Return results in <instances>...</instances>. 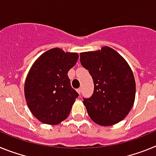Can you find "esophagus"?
<instances>
[{"label": "esophagus", "mask_w": 156, "mask_h": 156, "mask_svg": "<svg viewBox=\"0 0 156 156\" xmlns=\"http://www.w3.org/2000/svg\"><path fill=\"white\" fill-rule=\"evenodd\" d=\"M77 92H78V93H79V94L80 95V94H81V92H82V88L81 87H80V88H78V89H77Z\"/></svg>", "instance_id": "1"}]
</instances>
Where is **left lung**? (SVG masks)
I'll return each instance as SVG.
<instances>
[{"mask_svg":"<svg viewBox=\"0 0 156 156\" xmlns=\"http://www.w3.org/2000/svg\"><path fill=\"white\" fill-rule=\"evenodd\" d=\"M80 63L94 81V94L83 99L87 113L97 124H116L131 110L136 83L127 62L114 49L105 46L95 51L80 54Z\"/></svg>","mask_w":156,"mask_h":156,"instance_id":"obj_1","label":"left lung"}]
</instances>
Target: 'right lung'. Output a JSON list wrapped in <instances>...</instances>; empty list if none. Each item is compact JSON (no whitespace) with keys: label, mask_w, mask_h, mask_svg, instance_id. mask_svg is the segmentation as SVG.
Returning a JSON list of instances; mask_svg holds the SVG:
<instances>
[{"label":"right lung","mask_w":156,"mask_h":156,"mask_svg":"<svg viewBox=\"0 0 156 156\" xmlns=\"http://www.w3.org/2000/svg\"><path fill=\"white\" fill-rule=\"evenodd\" d=\"M79 55L52 48L34 62L27 74L24 93L32 114L43 123L57 125L69 115L78 93L70 85L68 72Z\"/></svg>","instance_id":"obj_1"}]
</instances>
